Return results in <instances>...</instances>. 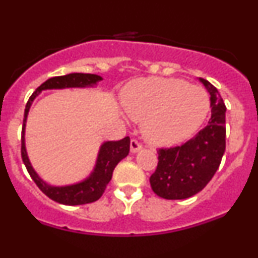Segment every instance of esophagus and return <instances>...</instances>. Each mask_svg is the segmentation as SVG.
<instances>
[{
    "label": "esophagus",
    "instance_id": "obj_1",
    "mask_svg": "<svg viewBox=\"0 0 258 258\" xmlns=\"http://www.w3.org/2000/svg\"><path fill=\"white\" fill-rule=\"evenodd\" d=\"M130 146H131V153H138L139 150H142V144L141 143H138L137 141H136V139H132L131 141V144H130Z\"/></svg>",
    "mask_w": 258,
    "mask_h": 258
}]
</instances>
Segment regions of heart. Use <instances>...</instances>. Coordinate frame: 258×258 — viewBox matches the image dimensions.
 <instances>
[{
    "label": "heart",
    "mask_w": 258,
    "mask_h": 258,
    "mask_svg": "<svg viewBox=\"0 0 258 258\" xmlns=\"http://www.w3.org/2000/svg\"><path fill=\"white\" fill-rule=\"evenodd\" d=\"M123 106L132 120L143 123L150 143L166 146L199 130L210 111V99L203 88L183 80L147 78L127 88Z\"/></svg>",
    "instance_id": "obj_1"
}]
</instances>
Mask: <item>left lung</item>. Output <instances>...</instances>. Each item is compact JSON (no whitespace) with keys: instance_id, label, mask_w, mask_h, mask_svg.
I'll return each instance as SVG.
<instances>
[{"instance_id":"1","label":"left lung","mask_w":258,"mask_h":258,"mask_svg":"<svg viewBox=\"0 0 258 258\" xmlns=\"http://www.w3.org/2000/svg\"><path fill=\"white\" fill-rule=\"evenodd\" d=\"M199 81L211 96V119L182 146L159 149L158 167L150 176L154 193L167 200L186 199L203 190L226 150V105L214 85L200 78Z\"/></svg>"}]
</instances>
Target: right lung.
Instances as JSON below:
<instances>
[{"label":"right lung","mask_w":258,"mask_h":258,"mask_svg":"<svg viewBox=\"0 0 258 258\" xmlns=\"http://www.w3.org/2000/svg\"><path fill=\"white\" fill-rule=\"evenodd\" d=\"M103 80L102 76L96 74H81L74 73L63 76H55L48 79L43 82L26 103L24 121H23L22 131V158L26 166V170L30 173L32 180L36 183L38 188L42 190L49 199L57 201L59 204L69 206L84 205L97 201L104 193L106 185L110 182L112 177V171L115 166L126 158L130 153V137H125L121 141H108L102 143L99 148L98 155H97L96 165L90 173V176L80 182L73 183L67 185H51L41 178L38 173L32 167L30 159L28 156L25 147V127L28 120L29 110H30L32 102L42 91L47 90H64V88H86L96 87L97 84Z\"/></svg>","instance_id":"right-lung-1"}]
</instances>
